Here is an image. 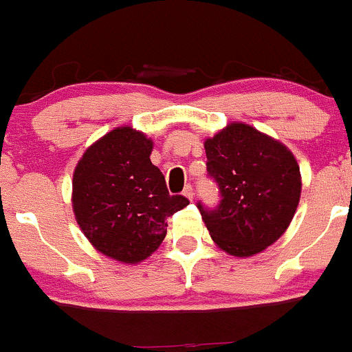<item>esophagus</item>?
I'll return each mask as SVG.
<instances>
[{
	"label": "esophagus",
	"mask_w": 352,
	"mask_h": 352,
	"mask_svg": "<svg viewBox=\"0 0 352 352\" xmlns=\"http://www.w3.org/2000/svg\"><path fill=\"white\" fill-rule=\"evenodd\" d=\"M184 196H186L187 199H189V201H192L194 199V189H192V186H186V189H184Z\"/></svg>",
	"instance_id": "esophagus-1"
}]
</instances>
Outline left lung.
I'll return each instance as SVG.
<instances>
[{
    "label": "left lung",
    "mask_w": 352,
    "mask_h": 352,
    "mask_svg": "<svg viewBox=\"0 0 352 352\" xmlns=\"http://www.w3.org/2000/svg\"><path fill=\"white\" fill-rule=\"evenodd\" d=\"M208 177L219 202H197L209 235L230 255L250 257L272 245L293 219L301 194L300 166L279 141L247 124H230L204 143Z\"/></svg>",
    "instance_id": "1"
}]
</instances>
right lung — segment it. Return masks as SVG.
<instances>
[{
	"instance_id": "obj_1",
	"label": "right lung",
	"mask_w": 352,
	"mask_h": 352,
	"mask_svg": "<svg viewBox=\"0 0 352 352\" xmlns=\"http://www.w3.org/2000/svg\"><path fill=\"white\" fill-rule=\"evenodd\" d=\"M151 150L143 133L117 127L85 151L73 175L81 232L98 252L126 264L150 257L165 239V219L189 204L170 196Z\"/></svg>"
}]
</instances>
